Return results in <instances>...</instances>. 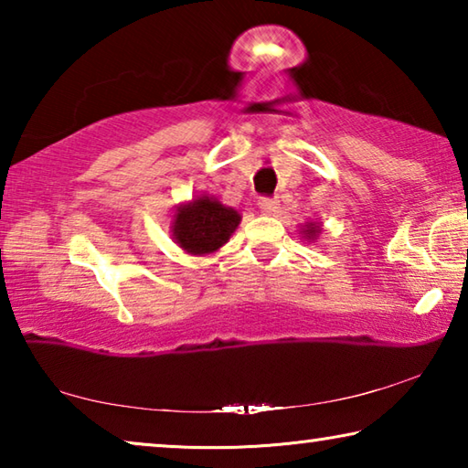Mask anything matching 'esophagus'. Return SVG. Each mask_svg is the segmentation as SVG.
I'll list each match as a JSON object with an SVG mask.
<instances>
[{
  "mask_svg": "<svg viewBox=\"0 0 468 468\" xmlns=\"http://www.w3.org/2000/svg\"><path fill=\"white\" fill-rule=\"evenodd\" d=\"M258 206L264 215H276V212H279V202H276V197H260Z\"/></svg>",
  "mask_w": 468,
  "mask_h": 468,
  "instance_id": "obj_1",
  "label": "esophagus"
}]
</instances>
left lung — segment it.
<instances>
[{"mask_svg":"<svg viewBox=\"0 0 468 468\" xmlns=\"http://www.w3.org/2000/svg\"><path fill=\"white\" fill-rule=\"evenodd\" d=\"M322 231L320 229V225H315V223H307L305 225V231H303V235L305 237H310V239H315V237H318V233Z\"/></svg>","mask_w":468,"mask_h":468,"instance_id":"8db88e82","label":"left lung"}]
</instances>
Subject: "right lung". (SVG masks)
<instances>
[{"instance_id": "right-lung-1", "label": "right lung", "mask_w": 468, "mask_h": 468, "mask_svg": "<svg viewBox=\"0 0 468 468\" xmlns=\"http://www.w3.org/2000/svg\"><path fill=\"white\" fill-rule=\"evenodd\" d=\"M239 223V212L223 206L217 197L200 196L192 202L177 206L171 233L184 251L192 256H206L223 248Z\"/></svg>"}]
</instances>
